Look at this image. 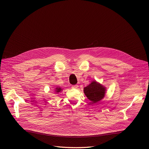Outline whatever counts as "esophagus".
<instances>
[{
	"label": "esophagus",
	"instance_id": "34e87169",
	"mask_svg": "<svg viewBox=\"0 0 149 149\" xmlns=\"http://www.w3.org/2000/svg\"><path fill=\"white\" fill-rule=\"evenodd\" d=\"M78 87V85H74V86H72V88H74V89H76Z\"/></svg>",
	"mask_w": 149,
	"mask_h": 149
}]
</instances>
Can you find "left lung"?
<instances>
[{"instance_id":"8db88e82","label":"left lung","mask_w":149,"mask_h":149,"mask_svg":"<svg viewBox=\"0 0 149 149\" xmlns=\"http://www.w3.org/2000/svg\"><path fill=\"white\" fill-rule=\"evenodd\" d=\"M105 91V87L94 81L84 88L85 95L93 103H96L102 100L104 97Z\"/></svg>"}]
</instances>
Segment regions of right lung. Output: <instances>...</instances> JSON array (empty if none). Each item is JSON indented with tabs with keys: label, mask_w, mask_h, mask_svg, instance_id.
I'll list each match as a JSON object with an SVG mask.
<instances>
[{
	"label": "right lung",
	"mask_w": 149,
	"mask_h": 149,
	"mask_svg": "<svg viewBox=\"0 0 149 149\" xmlns=\"http://www.w3.org/2000/svg\"><path fill=\"white\" fill-rule=\"evenodd\" d=\"M61 88H55V91H56V93H59L61 91Z\"/></svg>",
	"instance_id": "1"
}]
</instances>
